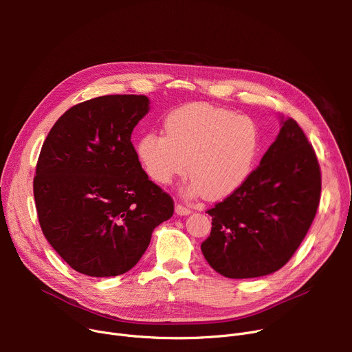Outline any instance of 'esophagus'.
Instances as JSON below:
<instances>
[{"label": "esophagus", "instance_id": "1", "mask_svg": "<svg viewBox=\"0 0 352 352\" xmlns=\"http://www.w3.org/2000/svg\"><path fill=\"white\" fill-rule=\"evenodd\" d=\"M175 212L178 215H188V214H191V210L186 206H182V204H177L175 206Z\"/></svg>", "mask_w": 352, "mask_h": 352}]
</instances>
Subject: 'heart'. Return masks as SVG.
<instances>
[{
	"mask_svg": "<svg viewBox=\"0 0 352 352\" xmlns=\"http://www.w3.org/2000/svg\"><path fill=\"white\" fill-rule=\"evenodd\" d=\"M164 133H146L137 142L148 177L168 186L188 170V194L208 199L227 198L243 187L260 148L251 118L207 102L173 109L164 118Z\"/></svg>",
	"mask_w": 352,
	"mask_h": 352,
	"instance_id": "1",
	"label": "heart"
}]
</instances>
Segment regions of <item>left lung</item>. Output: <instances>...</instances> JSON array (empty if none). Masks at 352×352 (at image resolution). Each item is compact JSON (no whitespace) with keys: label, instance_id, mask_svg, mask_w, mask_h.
<instances>
[{"label":"left lung","instance_id":"1","mask_svg":"<svg viewBox=\"0 0 352 352\" xmlns=\"http://www.w3.org/2000/svg\"><path fill=\"white\" fill-rule=\"evenodd\" d=\"M321 194L320 164L297 121L281 117L276 140L243 187L208 210L207 263L227 278L283 268L305 238Z\"/></svg>","mask_w":352,"mask_h":352}]
</instances>
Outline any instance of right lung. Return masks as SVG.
Instances as JSON below:
<instances>
[{"label": "right lung", "mask_w": 352, "mask_h": 352, "mask_svg": "<svg viewBox=\"0 0 352 352\" xmlns=\"http://www.w3.org/2000/svg\"><path fill=\"white\" fill-rule=\"evenodd\" d=\"M150 111L145 96L74 105L48 133L34 177L41 230L63 260L89 276L131 270L174 201L148 179L131 142Z\"/></svg>", "instance_id": "add662e5"}]
</instances>
